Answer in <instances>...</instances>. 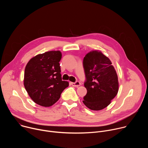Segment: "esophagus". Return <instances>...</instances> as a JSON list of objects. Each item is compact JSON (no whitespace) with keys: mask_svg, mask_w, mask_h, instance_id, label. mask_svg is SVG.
<instances>
[{"mask_svg":"<svg viewBox=\"0 0 148 148\" xmlns=\"http://www.w3.org/2000/svg\"><path fill=\"white\" fill-rule=\"evenodd\" d=\"M71 85L73 86H74V87H79L81 85V84H80V82L79 81H77L75 82H71Z\"/></svg>","mask_w":148,"mask_h":148,"instance_id":"34e87169","label":"esophagus"}]
</instances>
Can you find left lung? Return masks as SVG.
<instances>
[{"mask_svg":"<svg viewBox=\"0 0 148 148\" xmlns=\"http://www.w3.org/2000/svg\"><path fill=\"white\" fill-rule=\"evenodd\" d=\"M83 66L87 93L82 102L91 110H103L111 103L119 90L116 70L110 58L98 50H92L84 57Z\"/></svg>","mask_w":148,"mask_h":148,"instance_id":"8db88e82","label":"left lung"}]
</instances>
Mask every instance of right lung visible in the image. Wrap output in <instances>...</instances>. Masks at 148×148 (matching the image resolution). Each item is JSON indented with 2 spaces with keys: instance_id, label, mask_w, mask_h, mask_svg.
<instances>
[{
  "instance_id": "1",
  "label": "right lung",
  "mask_w": 148,
  "mask_h": 148,
  "mask_svg": "<svg viewBox=\"0 0 148 148\" xmlns=\"http://www.w3.org/2000/svg\"><path fill=\"white\" fill-rule=\"evenodd\" d=\"M59 50L39 54L32 58L25 67L23 83L31 99L42 107H49L60 98L69 86L61 79Z\"/></svg>"
}]
</instances>
